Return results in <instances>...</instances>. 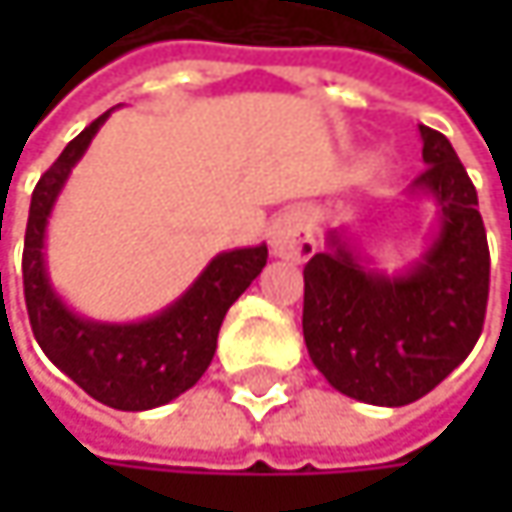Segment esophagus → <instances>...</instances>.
<instances>
[{"mask_svg": "<svg viewBox=\"0 0 512 512\" xmlns=\"http://www.w3.org/2000/svg\"><path fill=\"white\" fill-rule=\"evenodd\" d=\"M269 246L272 255L284 260H308L314 255V231L305 210H284L269 225Z\"/></svg>", "mask_w": 512, "mask_h": 512, "instance_id": "esophagus-1", "label": "esophagus"}]
</instances>
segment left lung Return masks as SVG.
Segmentation results:
<instances>
[{
    "label": "left lung",
    "mask_w": 512,
    "mask_h": 512,
    "mask_svg": "<svg viewBox=\"0 0 512 512\" xmlns=\"http://www.w3.org/2000/svg\"><path fill=\"white\" fill-rule=\"evenodd\" d=\"M427 168L412 192L439 204L442 228L403 275L364 269L338 231L305 263L302 332L317 370L347 397L406 406L474 350L489 299V246L477 189L451 142L421 124Z\"/></svg>",
    "instance_id": "1"
}]
</instances>
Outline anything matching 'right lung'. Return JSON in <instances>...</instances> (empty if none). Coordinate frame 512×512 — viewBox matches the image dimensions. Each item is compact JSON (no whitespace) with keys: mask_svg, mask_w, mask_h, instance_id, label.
Wrapping results in <instances>:
<instances>
[{"mask_svg":"<svg viewBox=\"0 0 512 512\" xmlns=\"http://www.w3.org/2000/svg\"><path fill=\"white\" fill-rule=\"evenodd\" d=\"M106 118L109 112L88 124L41 174L32 192L23 246V293L35 341L52 364L94 400L112 409L142 412L180 397L204 376L228 308L266 266V246L216 255L174 305L142 323H97L73 314L58 299L47 275V219L70 168L88 151Z\"/></svg>","mask_w":512,"mask_h":512,"instance_id":"right-lung-1","label":"right lung"}]
</instances>
